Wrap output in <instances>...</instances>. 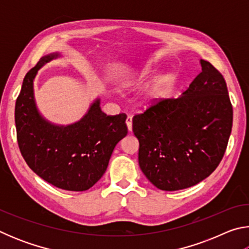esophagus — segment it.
Wrapping results in <instances>:
<instances>
[{
    "label": "esophagus",
    "instance_id": "obj_1",
    "mask_svg": "<svg viewBox=\"0 0 249 249\" xmlns=\"http://www.w3.org/2000/svg\"><path fill=\"white\" fill-rule=\"evenodd\" d=\"M132 124H133V120H132V116H128L127 119H126V125H127V128H128V132H132Z\"/></svg>",
    "mask_w": 249,
    "mask_h": 249
}]
</instances>
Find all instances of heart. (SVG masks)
Masks as SVG:
<instances>
[{
    "mask_svg": "<svg viewBox=\"0 0 249 249\" xmlns=\"http://www.w3.org/2000/svg\"><path fill=\"white\" fill-rule=\"evenodd\" d=\"M162 91H163L162 81H157V82L148 84V86L142 91V94H141L142 102L145 105L156 104L160 100V98H161Z\"/></svg>",
    "mask_w": 249,
    "mask_h": 249,
    "instance_id": "obj_1",
    "label": "heart"
}]
</instances>
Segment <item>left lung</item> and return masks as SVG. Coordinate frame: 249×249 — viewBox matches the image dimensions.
<instances>
[{
    "instance_id": "8db88e82",
    "label": "left lung",
    "mask_w": 249,
    "mask_h": 249,
    "mask_svg": "<svg viewBox=\"0 0 249 249\" xmlns=\"http://www.w3.org/2000/svg\"><path fill=\"white\" fill-rule=\"evenodd\" d=\"M200 65L201 73L179 98L160 101L133 119L138 163L160 190L201 182L226 150L233 125L226 82L210 62L201 59Z\"/></svg>"
}]
</instances>
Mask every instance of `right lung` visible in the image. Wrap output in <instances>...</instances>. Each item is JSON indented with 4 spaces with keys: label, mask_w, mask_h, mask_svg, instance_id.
Listing matches in <instances>:
<instances>
[{
    "label": "right lung",
    "mask_w": 249,
    "mask_h": 249,
    "mask_svg": "<svg viewBox=\"0 0 249 249\" xmlns=\"http://www.w3.org/2000/svg\"><path fill=\"white\" fill-rule=\"evenodd\" d=\"M62 57L46 54L25 75L16 100L15 125L19 150L28 167L54 187L68 191H86L107 170L113 150L127 135L126 115L107 116L96 98L79 121L54 124L37 107L34 80L48 62Z\"/></svg>",
    "instance_id": "right-lung-1"
}]
</instances>
